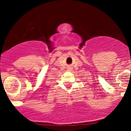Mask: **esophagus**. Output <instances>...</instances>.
<instances>
[{
  "instance_id": "1",
  "label": "esophagus",
  "mask_w": 131,
  "mask_h": 131,
  "mask_svg": "<svg viewBox=\"0 0 131 131\" xmlns=\"http://www.w3.org/2000/svg\"><path fill=\"white\" fill-rule=\"evenodd\" d=\"M72 69V68H71V67H69L68 68H67V69H68V70H71Z\"/></svg>"
}]
</instances>
